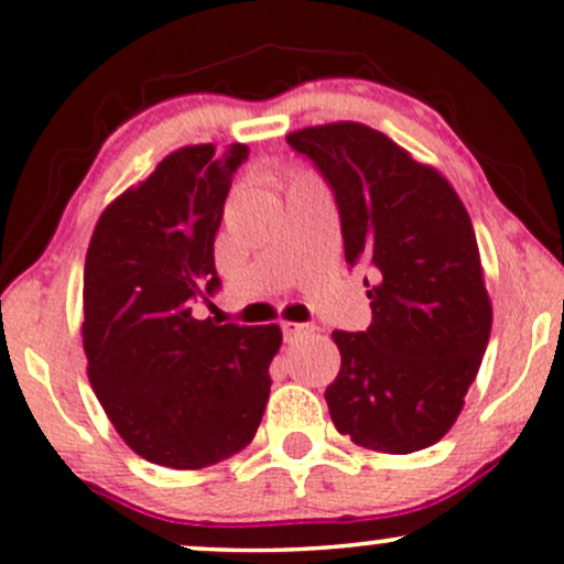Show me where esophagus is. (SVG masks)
<instances>
[{
    "instance_id": "esophagus-1",
    "label": "esophagus",
    "mask_w": 564,
    "mask_h": 564,
    "mask_svg": "<svg viewBox=\"0 0 564 564\" xmlns=\"http://www.w3.org/2000/svg\"><path fill=\"white\" fill-rule=\"evenodd\" d=\"M316 326L314 324H297V322H282V332H284V339H297L303 335H311Z\"/></svg>"
}]
</instances>
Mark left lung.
<instances>
[{"label": "left lung", "instance_id": "8db88e82", "mask_svg": "<svg viewBox=\"0 0 564 564\" xmlns=\"http://www.w3.org/2000/svg\"><path fill=\"white\" fill-rule=\"evenodd\" d=\"M335 193L345 261L368 263L373 322L335 332L343 356L324 398L339 434L408 455L447 434L491 335L476 232L440 172L358 122L288 135Z\"/></svg>", "mask_w": 564, "mask_h": 564}]
</instances>
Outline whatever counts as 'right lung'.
Segmentation results:
<instances>
[{"mask_svg":"<svg viewBox=\"0 0 564 564\" xmlns=\"http://www.w3.org/2000/svg\"><path fill=\"white\" fill-rule=\"evenodd\" d=\"M248 145H185L107 206L83 274L88 379L143 460L196 470L240 452L269 400L280 326L193 318L221 280L214 238Z\"/></svg>","mask_w":564,"mask_h":564,"instance_id":"1","label":"right lung"}]
</instances>
